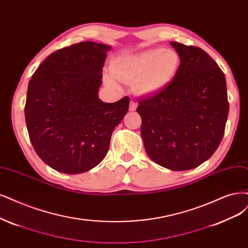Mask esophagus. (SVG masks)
I'll return each mask as SVG.
<instances>
[{
  "instance_id": "obj_1",
  "label": "esophagus",
  "mask_w": 248,
  "mask_h": 248,
  "mask_svg": "<svg viewBox=\"0 0 248 248\" xmlns=\"http://www.w3.org/2000/svg\"><path fill=\"white\" fill-rule=\"evenodd\" d=\"M136 108H137L136 102H134V101H131V102H130V111H135Z\"/></svg>"
}]
</instances>
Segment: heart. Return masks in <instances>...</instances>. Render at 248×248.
<instances>
[{
  "label": "heart",
  "mask_w": 248,
  "mask_h": 248,
  "mask_svg": "<svg viewBox=\"0 0 248 248\" xmlns=\"http://www.w3.org/2000/svg\"><path fill=\"white\" fill-rule=\"evenodd\" d=\"M180 64V56L175 50L151 48L114 58L110 64L111 75H105L104 78L109 85H115V78L134 81L138 93L151 96L170 84L177 76Z\"/></svg>",
  "instance_id": "1"
}]
</instances>
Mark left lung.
I'll list each match as a JSON object with an SVG mask.
<instances>
[{
    "label": "left lung",
    "instance_id": "obj_1",
    "mask_svg": "<svg viewBox=\"0 0 248 248\" xmlns=\"http://www.w3.org/2000/svg\"><path fill=\"white\" fill-rule=\"evenodd\" d=\"M181 64L170 84L139 100L141 136L148 156L171 170H188L206 161L221 143L229 103L225 75L198 47L170 43Z\"/></svg>",
    "mask_w": 248,
    "mask_h": 248
}]
</instances>
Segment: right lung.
Returning a JSON list of instances; mask_svg holds the SVG:
<instances>
[{"label": "right lung", "instance_id": "obj_1", "mask_svg": "<svg viewBox=\"0 0 248 248\" xmlns=\"http://www.w3.org/2000/svg\"><path fill=\"white\" fill-rule=\"evenodd\" d=\"M111 46L81 42L52 53L30 80L25 122L39 157L53 170L75 175L97 167L107 154L130 98H99Z\"/></svg>", "mask_w": 248, "mask_h": 248}]
</instances>
